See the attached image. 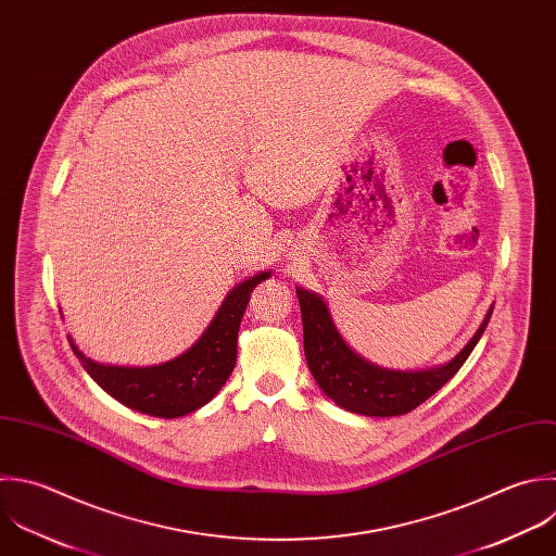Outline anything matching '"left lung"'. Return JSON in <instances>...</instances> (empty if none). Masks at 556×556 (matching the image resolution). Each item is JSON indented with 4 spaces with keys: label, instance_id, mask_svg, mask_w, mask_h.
Wrapping results in <instances>:
<instances>
[{
    "label": "left lung",
    "instance_id": "obj_1",
    "mask_svg": "<svg viewBox=\"0 0 556 556\" xmlns=\"http://www.w3.org/2000/svg\"><path fill=\"white\" fill-rule=\"evenodd\" d=\"M304 326V356L319 389L341 408L369 417L404 415L437 393L467 361L482 337L491 311L469 343L445 365L421 371H395L371 365L339 334L326 302L306 289H295Z\"/></svg>",
    "mask_w": 556,
    "mask_h": 556
}]
</instances>
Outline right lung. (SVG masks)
I'll list each match as a JSON object with an SVG mask.
<instances>
[{"label": "right lung", "instance_id": "1", "mask_svg": "<svg viewBox=\"0 0 556 556\" xmlns=\"http://www.w3.org/2000/svg\"><path fill=\"white\" fill-rule=\"evenodd\" d=\"M271 271L239 282L222 302L204 334L180 356L152 367L102 365L85 356L70 337L87 374L115 400L154 417H182L208 404L226 384L237 363V334L250 293Z\"/></svg>", "mask_w": 556, "mask_h": 556}]
</instances>
